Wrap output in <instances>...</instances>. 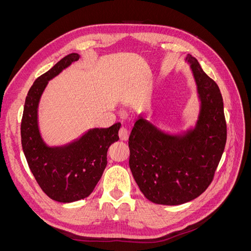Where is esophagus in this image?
<instances>
[{
  "mask_svg": "<svg viewBox=\"0 0 251 251\" xmlns=\"http://www.w3.org/2000/svg\"><path fill=\"white\" fill-rule=\"evenodd\" d=\"M118 135H119V138L120 140H124V141H126L128 139V130L126 127L123 126L120 127V130L118 132Z\"/></svg>",
  "mask_w": 251,
  "mask_h": 251,
  "instance_id": "34e87169",
  "label": "esophagus"
}]
</instances>
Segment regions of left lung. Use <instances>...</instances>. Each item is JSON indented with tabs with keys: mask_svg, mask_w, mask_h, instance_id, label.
Wrapping results in <instances>:
<instances>
[{
	"mask_svg": "<svg viewBox=\"0 0 251 251\" xmlns=\"http://www.w3.org/2000/svg\"><path fill=\"white\" fill-rule=\"evenodd\" d=\"M186 59L192 66L202 103L195 130L177 137L140 118L128 138V164L134 179L146 198L157 204H183L206 191L226 144L220 89L198 60L191 55Z\"/></svg>",
	"mask_w": 251,
	"mask_h": 251,
	"instance_id": "left-lung-1",
	"label": "left lung"
}]
</instances>
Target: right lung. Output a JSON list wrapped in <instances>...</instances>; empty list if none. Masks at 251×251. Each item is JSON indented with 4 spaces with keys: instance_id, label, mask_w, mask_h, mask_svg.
Returning a JSON list of instances; mask_svg holds the SVG:
<instances>
[{
    "instance_id": "add662e5",
    "label": "right lung",
    "mask_w": 251,
    "mask_h": 251,
    "mask_svg": "<svg viewBox=\"0 0 251 251\" xmlns=\"http://www.w3.org/2000/svg\"><path fill=\"white\" fill-rule=\"evenodd\" d=\"M79 58L71 53L41 75L30 88L21 123L22 147L29 169L49 198L69 203L87 198L94 191L107 166V151L119 139L120 124L93 128L64 148H48L37 127V105L48 80Z\"/></svg>"
}]
</instances>
